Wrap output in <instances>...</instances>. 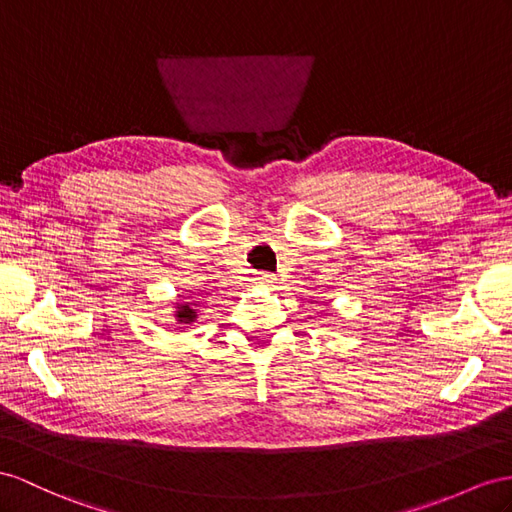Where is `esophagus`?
<instances>
[{
  "label": "esophagus",
  "instance_id": "esophagus-1",
  "mask_svg": "<svg viewBox=\"0 0 512 512\" xmlns=\"http://www.w3.org/2000/svg\"><path fill=\"white\" fill-rule=\"evenodd\" d=\"M255 281H257L259 285H272V283H277V277H274L272 272H259L257 277H255Z\"/></svg>",
  "mask_w": 512,
  "mask_h": 512
}]
</instances>
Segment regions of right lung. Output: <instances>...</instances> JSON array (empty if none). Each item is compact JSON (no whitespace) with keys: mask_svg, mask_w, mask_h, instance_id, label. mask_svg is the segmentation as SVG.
<instances>
[{"mask_svg":"<svg viewBox=\"0 0 512 512\" xmlns=\"http://www.w3.org/2000/svg\"><path fill=\"white\" fill-rule=\"evenodd\" d=\"M177 318H179V322H183V324L192 322V320H194V309H190L188 305L179 307V311H177Z\"/></svg>","mask_w":512,"mask_h":512,"instance_id":"add662e5","label":"right lung"}]
</instances>
